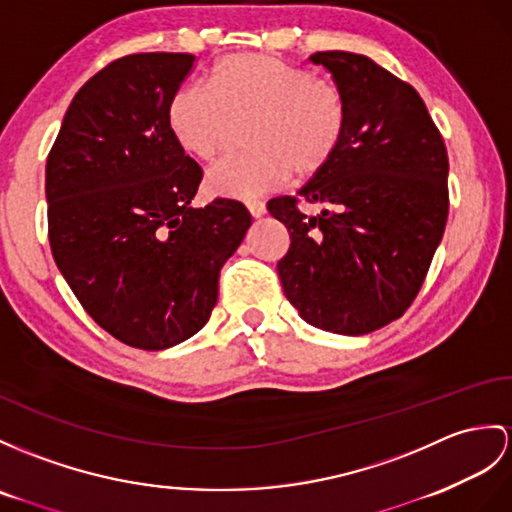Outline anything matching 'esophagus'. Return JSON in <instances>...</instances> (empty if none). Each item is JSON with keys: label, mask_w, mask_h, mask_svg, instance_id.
<instances>
[{"label": "esophagus", "mask_w": 512, "mask_h": 512, "mask_svg": "<svg viewBox=\"0 0 512 512\" xmlns=\"http://www.w3.org/2000/svg\"><path fill=\"white\" fill-rule=\"evenodd\" d=\"M247 210L254 219H260L265 215V204L258 202V199H252V202H247Z\"/></svg>", "instance_id": "esophagus-1"}]
</instances>
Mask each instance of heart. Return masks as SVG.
Returning <instances> with one entry per match:
<instances>
[{
  "label": "heart",
  "instance_id": "1",
  "mask_svg": "<svg viewBox=\"0 0 512 512\" xmlns=\"http://www.w3.org/2000/svg\"><path fill=\"white\" fill-rule=\"evenodd\" d=\"M249 117V149L206 173L208 193L249 199L280 189L291 173L297 180L319 176L343 143L347 110L332 84L267 54L221 58L206 84L182 86L167 108L173 141L197 160L219 154L230 119Z\"/></svg>",
  "mask_w": 512,
  "mask_h": 512
}]
</instances>
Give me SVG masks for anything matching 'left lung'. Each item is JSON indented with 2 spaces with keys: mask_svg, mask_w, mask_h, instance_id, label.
Segmentation results:
<instances>
[{
  "mask_svg": "<svg viewBox=\"0 0 512 512\" xmlns=\"http://www.w3.org/2000/svg\"><path fill=\"white\" fill-rule=\"evenodd\" d=\"M343 95L347 123L326 171L267 210L289 230L278 263L284 295L310 326L360 336L402 317L447 221V152L413 86L371 58L317 52ZM304 198L324 210L308 218Z\"/></svg>",
  "mask_w": 512,
  "mask_h": 512,
  "instance_id": "1",
  "label": "left lung"
}]
</instances>
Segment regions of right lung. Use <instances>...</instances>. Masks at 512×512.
Wrapping results in <instances>:
<instances>
[{
	"label": "right lung",
	"instance_id": "1",
	"mask_svg": "<svg viewBox=\"0 0 512 512\" xmlns=\"http://www.w3.org/2000/svg\"><path fill=\"white\" fill-rule=\"evenodd\" d=\"M191 54L110 62L69 104L47 156L49 245L97 326L158 352L191 339L217 304L219 273L252 215L236 199H191L202 169L167 126Z\"/></svg>",
	"mask_w": 512,
	"mask_h": 512
}]
</instances>
